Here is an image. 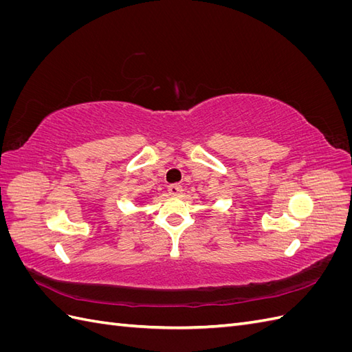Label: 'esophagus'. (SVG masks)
<instances>
[{
    "mask_svg": "<svg viewBox=\"0 0 352 352\" xmlns=\"http://www.w3.org/2000/svg\"><path fill=\"white\" fill-rule=\"evenodd\" d=\"M167 190H168V194L170 195H173V197H179L180 194H182V186L180 185H177V184H173V185H168V188H167Z\"/></svg>",
    "mask_w": 352,
    "mask_h": 352,
    "instance_id": "34e87169",
    "label": "esophagus"
}]
</instances>
